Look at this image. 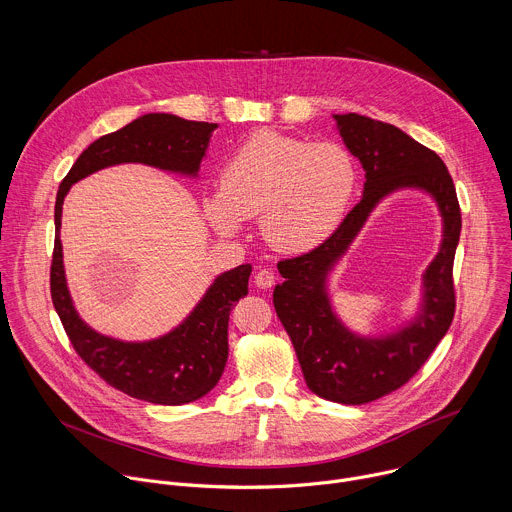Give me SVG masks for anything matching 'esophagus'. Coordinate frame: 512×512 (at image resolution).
I'll list each match as a JSON object with an SVG mask.
<instances>
[{
  "instance_id": "esophagus-1",
  "label": "esophagus",
  "mask_w": 512,
  "mask_h": 512,
  "mask_svg": "<svg viewBox=\"0 0 512 512\" xmlns=\"http://www.w3.org/2000/svg\"><path fill=\"white\" fill-rule=\"evenodd\" d=\"M273 283H275L273 271H269V269H259V271L255 273V285H257V287L269 289Z\"/></svg>"
}]
</instances>
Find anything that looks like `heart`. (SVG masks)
<instances>
[{"mask_svg": "<svg viewBox=\"0 0 512 512\" xmlns=\"http://www.w3.org/2000/svg\"><path fill=\"white\" fill-rule=\"evenodd\" d=\"M358 187L354 154L339 142L261 130L223 164L221 187L205 191L203 213L221 235L259 215L263 241L279 253H307L344 221Z\"/></svg>", "mask_w": 512, "mask_h": 512, "instance_id": "b5f03b06", "label": "heart"}]
</instances>
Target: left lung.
I'll use <instances>...</instances> for the list:
<instances>
[{
    "instance_id": "1",
    "label": "left lung",
    "mask_w": 512,
    "mask_h": 512,
    "mask_svg": "<svg viewBox=\"0 0 512 512\" xmlns=\"http://www.w3.org/2000/svg\"><path fill=\"white\" fill-rule=\"evenodd\" d=\"M346 148L360 160L362 201L333 235L313 251L277 263L283 283L273 305L291 337L307 388L337 404L360 406L402 388L430 358L454 317L452 265L462 219L456 189L442 158L394 124L360 114H333ZM398 190H420L443 219L439 253L423 274L415 317L392 332L366 336L336 315L328 277L373 209Z\"/></svg>"
}]
</instances>
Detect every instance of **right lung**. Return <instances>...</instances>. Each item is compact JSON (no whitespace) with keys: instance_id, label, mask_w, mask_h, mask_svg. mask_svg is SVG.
I'll list each match as a JSON object with an SVG mask.
<instances>
[{"instance_id":"obj_1","label":"right lung","mask_w":512,"mask_h":512,"mask_svg":"<svg viewBox=\"0 0 512 512\" xmlns=\"http://www.w3.org/2000/svg\"><path fill=\"white\" fill-rule=\"evenodd\" d=\"M217 126L164 112L138 116L124 128L94 140L72 164L56 197L50 289L62 325L78 356L102 380L150 404H189L217 386L229 356V315L233 305L249 293L251 265L245 263L217 275L177 327L144 342H126L96 331L76 311L60 241L62 207L72 185L114 164L138 162L164 173L197 179Z\"/></svg>"}]
</instances>
